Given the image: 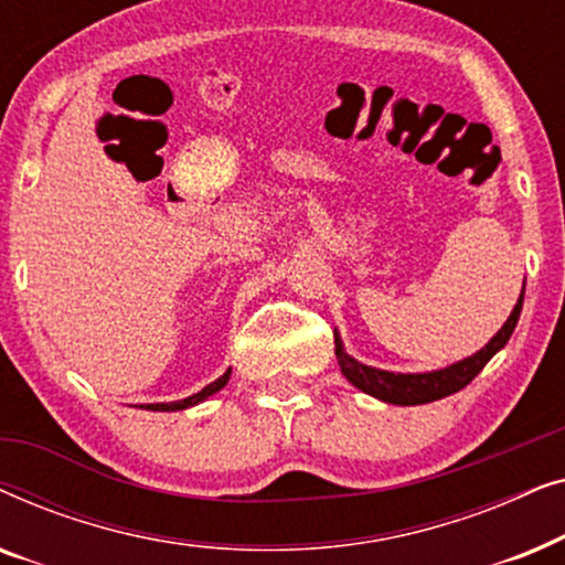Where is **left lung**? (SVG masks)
I'll return each mask as SVG.
<instances>
[{
	"mask_svg": "<svg viewBox=\"0 0 565 565\" xmlns=\"http://www.w3.org/2000/svg\"><path fill=\"white\" fill-rule=\"evenodd\" d=\"M522 300L524 296H520L516 300L514 311L509 313V319L504 327H501L489 344L483 350H478L470 358L455 362L450 367L443 370H431V373H388V370H377L370 365H362L350 354L344 352V344L339 334H334V354L339 367H342V375L350 381L354 388H360L367 396H375L385 401V404H396V406H419V404H429V401L452 396L460 388L473 381V377L481 373L493 354H497L501 347L509 342L512 331L520 321L522 313Z\"/></svg>",
	"mask_w": 565,
	"mask_h": 565,
	"instance_id": "obj_1",
	"label": "left lung"
}]
</instances>
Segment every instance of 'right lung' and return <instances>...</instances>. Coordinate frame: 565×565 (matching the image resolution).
Listing matches in <instances>:
<instances>
[{
    "label": "right lung",
    "mask_w": 565,
    "mask_h": 565,
    "mask_svg": "<svg viewBox=\"0 0 565 565\" xmlns=\"http://www.w3.org/2000/svg\"><path fill=\"white\" fill-rule=\"evenodd\" d=\"M228 377H231V370H226V373H223L218 381H213L211 385H205L203 391L200 393H192V396H188V398H182V401H172V404H146V406H141V408H149V412H182V408H190V406H195V404H200V401H205L207 396H213V393H218L223 385L228 383Z\"/></svg>",
    "instance_id": "add662e5"
}]
</instances>
